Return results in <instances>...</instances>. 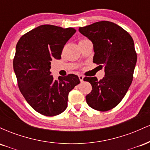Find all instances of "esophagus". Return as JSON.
<instances>
[{
	"mask_svg": "<svg viewBox=\"0 0 150 150\" xmlns=\"http://www.w3.org/2000/svg\"><path fill=\"white\" fill-rule=\"evenodd\" d=\"M79 79H80V82H83V79H84V77L82 76V75H79Z\"/></svg>",
	"mask_w": 150,
	"mask_h": 150,
	"instance_id": "obj_1",
	"label": "esophagus"
}]
</instances>
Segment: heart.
Returning a JSON list of instances; mask_svg holds the SVG:
<instances>
[{
  "label": "heart",
  "mask_w": 150,
  "mask_h": 150,
  "mask_svg": "<svg viewBox=\"0 0 150 150\" xmlns=\"http://www.w3.org/2000/svg\"><path fill=\"white\" fill-rule=\"evenodd\" d=\"M83 40H85V39H82V40H80V42H81V41H83Z\"/></svg>",
  "instance_id": "obj_1"
}]
</instances>
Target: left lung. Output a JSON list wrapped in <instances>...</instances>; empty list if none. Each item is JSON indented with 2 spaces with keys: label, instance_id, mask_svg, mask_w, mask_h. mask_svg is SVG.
<instances>
[{
  "label": "left lung",
  "instance_id": "obj_1",
  "mask_svg": "<svg viewBox=\"0 0 150 150\" xmlns=\"http://www.w3.org/2000/svg\"><path fill=\"white\" fill-rule=\"evenodd\" d=\"M79 32L92 42L93 62L104 67L105 76L84 77L92 85L86 96L91 108L100 111L112 109L121 101L132 83L137 62L133 39L128 32L113 22L101 21L80 27Z\"/></svg>",
  "mask_w": 150,
  "mask_h": 150
}]
</instances>
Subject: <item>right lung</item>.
Returning <instances> with one entry per match:
<instances>
[{
  "label": "right lung",
  "instance_id": "1",
  "mask_svg": "<svg viewBox=\"0 0 150 150\" xmlns=\"http://www.w3.org/2000/svg\"><path fill=\"white\" fill-rule=\"evenodd\" d=\"M75 32L71 27L41 25L22 36L16 45L13 68L18 87L27 103L44 116L63 113L68 94L80 82L74 74L54 80L50 72L51 61L61 59L65 44Z\"/></svg>",
  "mask_w": 150,
  "mask_h": 150
}]
</instances>
